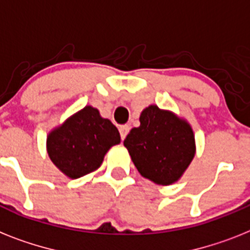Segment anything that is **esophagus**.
Masks as SVG:
<instances>
[{"label":"esophagus","instance_id":"esophagus-1","mask_svg":"<svg viewBox=\"0 0 250 250\" xmlns=\"http://www.w3.org/2000/svg\"><path fill=\"white\" fill-rule=\"evenodd\" d=\"M129 128H131V127H129L128 125H121V127H119V132H121V137H122V140H125V136L128 135Z\"/></svg>","mask_w":250,"mask_h":250}]
</instances>
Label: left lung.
Instances as JSON below:
<instances>
[{
  "label": "left lung",
  "instance_id": "obj_1",
  "mask_svg": "<svg viewBox=\"0 0 250 250\" xmlns=\"http://www.w3.org/2000/svg\"><path fill=\"white\" fill-rule=\"evenodd\" d=\"M138 173L159 186H170L183 177L196 155L192 125L171 110L148 105L140 125L123 142Z\"/></svg>",
  "mask_w": 250,
  "mask_h": 250
}]
</instances>
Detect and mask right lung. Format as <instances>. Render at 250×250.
<instances>
[{
	"instance_id": "obj_1",
	"label": "right lung",
	"mask_w": 250,
	"mask_h": 250,
	"mask_svg": "<svg viewBox=\"0 0 250 250\" xmlns=\"http://www.w3.org/2000/svg\"><path fill=\"white\" fill-rule=\"evenodd\" d=\"M121 135L112 122L99 110L86 105L70 115L47 136L49 159L70 179H77L98 170L104 156Z\"/></svg>"
}]
</instances>
